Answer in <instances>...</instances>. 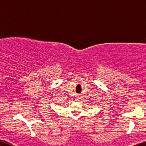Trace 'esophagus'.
<instances>
[{
	"mask_svg": "<svg viewBox=\"0 0 146 146\" xmlns=\"http://www.w3.org/2000/svg\"><path fill=\"white\" fill-rule=\"evenodd\" d=\"M78 99H79V98H78V96H76V100H77Z\"/></svg>",
	"mask_w": 146,
	"mask_h": 146,
	"instance_id": "obj_1",
	"label": "esophagus"
}]
</instances>
